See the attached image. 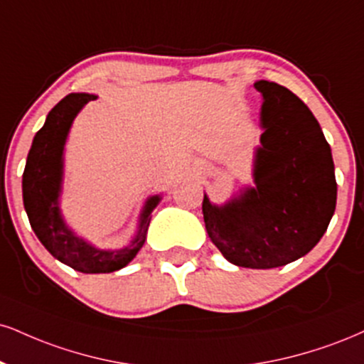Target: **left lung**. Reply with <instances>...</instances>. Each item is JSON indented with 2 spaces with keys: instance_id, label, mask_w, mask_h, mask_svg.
I'll return each mask as SVG.
<instances>
[{
  "instance_id": "left-lung-1",
  "label": "left lung",
  "mask_w": 364,
  "mask_h": 364,
  "mask_svg": "<svg viewBox=\"0 0 364 364\" xmlns=\"http://www.w3.org/2000/svg\"><path fill=\"white\" fill-rule=\"evenodd\" d=\"M264 98L254 181L237 198L215 207L203 196L208 237L240 268L269 269L312 251L336 210L331 146L312 112L288 87L254 85Z\"/></svg>"
}]
</instances>
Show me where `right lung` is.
Masks as SVG:
<instances>
[{
  "label": "right lung",
  "instance_id": "1",
  "mask_svg": "<svg viewBox=\"0 0 364 364\" xmlns=\"http://www.w3.org/2000/svg\"><path fill=\"white\" fill-rule=\"evenodd\" d=\"M95 98V95L71 93L49 112L46 124L35 134L27 157L23 171V205L35 235L55 259L81 273H112L129 264L144 246L151 222L149 215L159 203V196H152L147 201L140 217L137 237L129 247L120 251L95 249L64 225L57 203L63 179L64 142L74 117Z\"/></svg>",
  "mask_w": 364,
  "mask_h": 364
}]
</instances>
